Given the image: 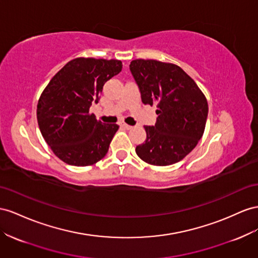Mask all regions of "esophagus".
<instances>
[{
    "mask_svg": "<svg viewBox=\"0 0 258 258\" xmlns=\"http://www.w3.org/2000/svg\"><path fill=\"white\" fill-rule=\"evenodd\" d=\"M121 127H123L124 129H127V130H129V129L132 128V126H130V124H127L126 122H122V123H121Z\"/></svg>",
    "mask_w": 258,
    "mask_h": 258,
    "instance_id": "34e87169",
    "label": "esophagus"
}]
</instances>
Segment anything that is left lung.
I'll use <instances>...</instances> for the list:
<instances>
[{"mask_svg":"<svg viewBox=\"0 0 258 258\" xmlns=\"http://www.w3.org/2000/svg\"><path fill=\"white\" fill-rule=\"evenodd\" d=\"M130 71L144 104L156 105L155 126H144L146 140L136 148L143 162L168 166L180 162L203 137L207 100L189 75L178 65L156 59H135Z\"/></svg>","mask_w":258,"mask_h":258,"instance_id":"left-lung-1","label":"left lung"}]
</instances>
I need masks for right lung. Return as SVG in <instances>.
I'll use <instances>...</instances> for the list:
<instances>
[{
  "label": "right lung",
  "mask_w": 258,
  "mask_h": 258,
  "mask_svg": "<svg viewBox=\"0 0 258 258\" xmlns=\"http://www.w3.org/2000/svg\"><path fill=\"white\" fill-rule=\"evenodd\" d=\"M121 69L118 59L77 57L56 73L41 93L39 128L60 161L85 167L106 155L119 126L104 124L89 109L92 102H99L104 83Z\"/></svg>",
  "instance_id": "add662e5"
}]
</instances>
